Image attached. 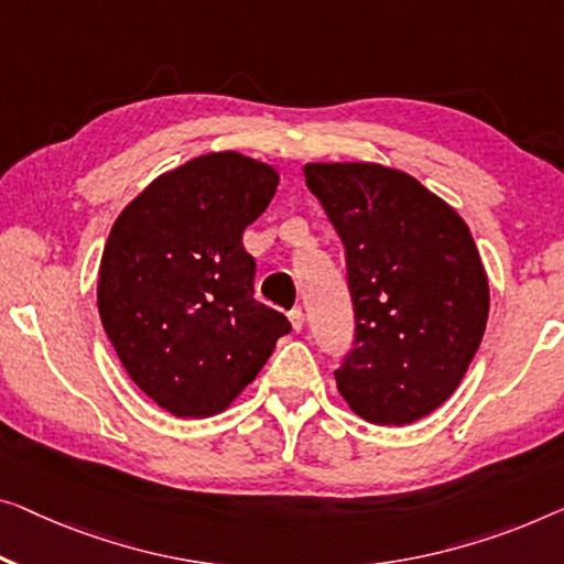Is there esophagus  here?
Returning <instances> with one entry per match:
<instances>
[{
    "mask_svg": "<svg viewBox=\"0 0 564 564\" xmlns=\"http://www.w3.org/2000/svg\"><path fill=\"white\" fill-rule=\"evenodd\" d=\"M289 322L293 326V332H301L304 329V311H301L299 306L289 311Z\"/></svg>",
    "mask_w": 564,
    "mask_h": 564,
    "instance_id": "34e87169",
    "label": "esophagus"
}]
</instances>
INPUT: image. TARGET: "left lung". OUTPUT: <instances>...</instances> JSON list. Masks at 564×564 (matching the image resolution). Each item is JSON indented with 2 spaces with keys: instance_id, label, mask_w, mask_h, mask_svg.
Returning a JSON list of instances; mask_svg holds the SVG:
<instances>
[{
  "instance_id": "1",
  "label": "left lung",
  "mask_w": 564,
  "mask_h": 564,
  "mask_svg": "<svg viewBox=\"0 0 564 564\" xmlns=\"http://www.w3.org/2000/svg\"><path fill=\"white\" fill-rule=\"evenodd\" d=\"M304 174L347 250L355 347L336 388L367 423H415L456 392L489 318L468 225L390 166L316 162Z\"/></svg>"
}]
</instances>
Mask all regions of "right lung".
Listing matches in <instances>:
<instances>
[{"instance_id": "right-lung-1", "label": "right lung", "mask_w": 564, "mask_h": 564, "mask_svg": "<svg viewBox=\"0 0 564 564\" xmlns=\"http://www.w3.org/2000/svg\"><path fill=\"white\" fill-rule=\"evenodd\" d=\"M275 187L273 166L215 151L156 176L108 235L100 322L137 388L176 417L223 413L291 332L256 301L242 248Z\"/></svg>"}]
</instances>
